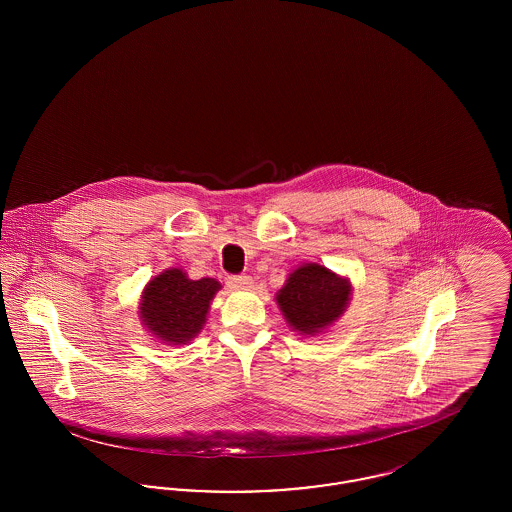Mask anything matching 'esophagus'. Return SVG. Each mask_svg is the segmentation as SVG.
Returning <instances> with one entry per match:
<instances>
[{"label": "esophagus", "instance_id": "esophagus-1", "mask_svg": "<svg viewBox=\"0 0 512 512\" xmlns=\"http://www.w3.org/2000/svg\"><path fill=\"white\" fill-rule=\"evenodd\" d=\"M226 284H228V288H232V290H247V288H251L253 278H251V276H228Z\"/></svg>", "mask_w": 512, "mask_h": 512}]
</instances>
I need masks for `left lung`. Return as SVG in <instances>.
Returning a JSON list of instances; mask_svg holds the SVG:
<instances>
[{"mask_svg":"<svg viewBox=\"0 0 512 512\" xmlns=\"http://www.w3.org/2000/svg\"><path fill=\"white\" fill-rule=\"evenodd\" d=\"M351 280L334 270L303 263L276 292V303L293 332L301 336L324 334L345 313L351 301Z\"/></svg>","mask_w":512,"mask_h":512,"instance_id":"8db88e82","label":"left lung"}]
</instances>
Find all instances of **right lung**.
I'll return each instance as SVG.
<instances>
[{
    "mask_svg": "<svg viewBox=\"0 0 512 512\" xmlns=\"http://www.w3.org/2000/svg\"><path fill=\"white\" fill-rule=\"evenodd\" d=\"M220 288L215 278L192 280L182 268H167L147 282L138 301V315L155 340L186 345L203 330Z\"/></svg>",
    "mask_w": 512,
    "mask_h": 512,
    "instance_id": "right-lung-1",
    "label": "right lung"
}]
</instances>
